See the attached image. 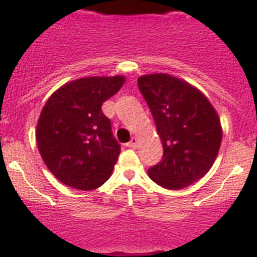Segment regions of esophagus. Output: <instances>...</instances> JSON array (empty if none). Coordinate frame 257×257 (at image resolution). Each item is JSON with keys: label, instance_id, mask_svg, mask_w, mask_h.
I'll return each instance as SVG.
<instances>
[{"label": "esophagus", "instance_id": "1", "mask_svg": "<svg viewBox=\"0 0 257 257\" xmlns=\"http://www.w3.org/2000/svg\"><path fill=\"white\" fill-rule=\"evenodd\" d=\"M126 145H128L129 148H136V147H137V139H136V137H132V139H131V141H129Z\"/></svg>", "mask_w": 257, "mask_h": 257}]
</instances>
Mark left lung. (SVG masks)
Instances as JSON below:
<instances>
[{
  "label": "left lung",
  "mask_w": 257,
  "mask_h": 257,
  "mask_svg": "<svg viewBox=\"0 0 257 257\" xmlns=\"http://www.w3.org/2000/svg\"><path fill=\"white\" fill-rule=\"evenodd\" d=\"M139 89L155 118L164 155L149 177L165 189H183L207 173L221 144L219 116L203 93L169 74L141 76Z\"/></svg>",
  "instance_id": "1"
}]
</instances>
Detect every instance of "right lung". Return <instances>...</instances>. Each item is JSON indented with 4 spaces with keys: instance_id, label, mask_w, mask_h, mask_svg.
<instances>
[{
    "instance_id": "obj_1",
    "label": "right lung",
    "mask_w": 257,
    "mask_h": 257,
    "mask_svg": "<svg viewBox=\"0 0 257 257\" xmlns=\"http://www.w3.org/2000/svg\"><path fill=\"white\" fill-rule=\"evenodd\" d=\"M124 81L122 76L78 78L46 101L36 140L44 163L62 184L92 191L110 177L121 147L101 106Z\"/></svg>"
}]
</instances>
